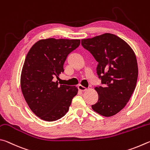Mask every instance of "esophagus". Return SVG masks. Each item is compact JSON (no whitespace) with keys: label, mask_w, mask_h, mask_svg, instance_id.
<instances>
[{"label":"esophagus","mask_w":150,"mask_h":150,"mask_svg":"<svg viewBox=\"0 0 150 150\" xmlns=\"http://www.w3.org/2000/svg\"><path fill=\"white\" fill-rule=\"evenodd\" d=\"M78 89L80 91H86L87 89H86L85 87H83L82 85H79L78 86Z\"/></svg>","instance_id":"obj_1"}]
</instances>
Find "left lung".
<instances>
[{"mask_svg":"<svg viewBox=\"0 0 150 150\" xmlns=\"http://www.w3.org/2000/svg\"><path fill=\"white\" fill-rule=\"evenodd\" d=\"M82 47L98 62L97 74L101 85L95 88L98 101L91 105L94 111L111 117L124 108L135 90L138 68L132 48L111 33L82 39Z\"/></svg>","mask_w":150,"mask_h":150,"instance_id":"8db88e82","label":"left lung"}]
</instances>
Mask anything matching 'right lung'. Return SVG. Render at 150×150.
<instances>
[{
	"mask_svg": "<svg viewBox=\"0 0 150 150\" xmlns=\"http://www.w3.org/2000/svg\"><path fill=\"white\" fill-rule=\"evenodd\" d=\"M80 43V39H41L26 55L21 89L30 109L42 120L54 121L64 116L78 93L76 86H59L53 79L64 72L68 55Z\"/></svg>",
	"mask_w": 150,
	"mask_h": 150,
	"instance_id": "right-lung-1",
	"label": "right lung"
}]
</instances>
